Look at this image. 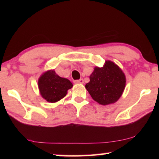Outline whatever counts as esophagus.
Segmentation results:
<instances>
[{
  "label": "esophagus",
  "instance_id": "34e87169",
  "mask_svg": "<svg viewBox=\"0 0 159 159\" xmlns=\"http://www.w3.org/2000/svg\"><path fill=\"white\" fill-rule=\"evenodd\" d=\"M83 80L81 79H79V80H74V83H76V84H79V83H83Z\"/></svg>",
  "mask_w": 159,
  "mask_h": 159
}]
</instances>
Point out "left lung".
Masks as SVG:
<instances>
[{"mask_svg": "<svg viewBox=\"0 0 159 159\" xmlns=\"http://www.w3.org/2000/svg\"><path fill=\"white\" fill-rule=\"evenodd\" d=\"M125 83V76L119 66L107 60L103 67H95L85 88L94 100L102 105H107L120 98Z\"/></svg>", "mask_w": 159, "mask_h": 159, "instance_id": "left-lung-1", "label": "left lung"}]
</instances>
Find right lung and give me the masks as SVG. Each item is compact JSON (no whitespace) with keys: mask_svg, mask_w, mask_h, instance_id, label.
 I'll list each match as a JSON object with an SVG mask.
<instances>
[{"mask_svg":"<svg viewBox=\"0 0 159 159\" xmlns=\"http://www.w3.org/2000/svg\"><path fill=\"white\" fill-rule=\"evenodd\" d=\"M42 98L48 102H56L66 96L67 90L73 87L69 80L59 76L54 70L43 74L38 81Z\"/></svg>","mask_w":159,"mask_h":159,"instance_id":"obj_1","label":"right lung"}]
</instances>
